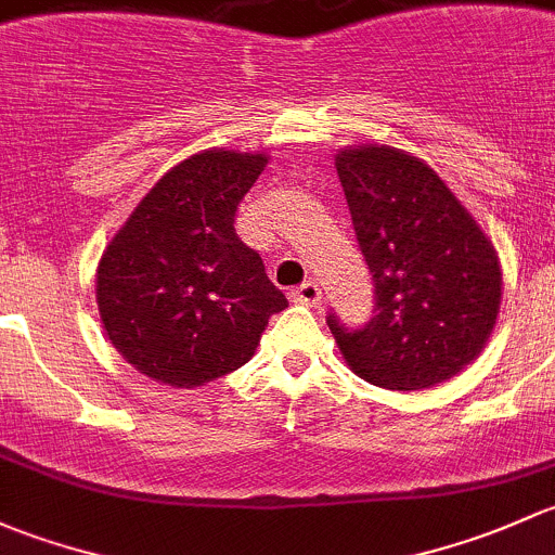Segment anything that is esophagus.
<instances>
[{"mask_svg": "<svg viewBox=\"0 0 555 555\" xmlns=\"http://www.w3.org/2000/svg\"><path fill=\"white\" fill-rule=\"evenodd\" d=\"M291 299H294L296 305L318 307L320 299H323V291H320L318 283H305V285H299V288L291 291Z\"/></svg>", "mask_w": 555, "mask_h": 555, "instance_id": "34e87169", "label": "esophagus"}]
</instances>
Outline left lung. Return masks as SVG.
Instances as JSON below:
<instances>
[{
  "label": "left lung",
  "instance_id": "left-lung-1",
  "mask_svg": "<svg viewBox=\"0 0 555 555\" xmlns=\"http://www.w3.org/2000/svg\"><path fill=\"white\" fill-rule=\"evenodd\" d=\"M336 173L376 288V315L328 328L345 363L385 390H425L487 347L502 301L494 243L447 181L387 144L336 152Z\"/></svg>",
  "mask_w": 555,
  "mask_h": 555
}]
</instances>
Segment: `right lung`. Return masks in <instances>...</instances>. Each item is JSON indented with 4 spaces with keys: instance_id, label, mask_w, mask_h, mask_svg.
Wrapping results in <instances>:
<instances>
[{
    "instance_id": "obj_1",
    "label": "right lung",
    "mask_w": 555,
    "mask_h": 555,
    "mask_svg": "<svg viewBox=\"0 0 555 555\" xmlns=\"http://www.w3.org/2000/svg\"><path fill=\"white\" fill-rule=\"evenodd\" d=\"M267 152L205 150L141 197L95 270V301L114 350L159 385L203 387L254 358L288 307L235 210Z\"/></svg>"
}]
</instances>
